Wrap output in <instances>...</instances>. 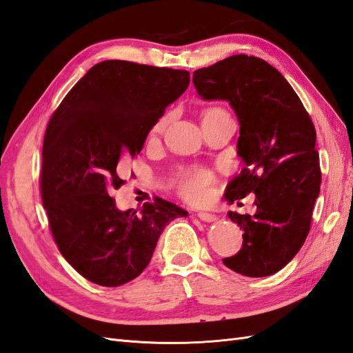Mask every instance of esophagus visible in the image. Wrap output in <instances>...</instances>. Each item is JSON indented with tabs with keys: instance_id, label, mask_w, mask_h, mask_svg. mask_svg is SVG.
Wrapping results in <instances>:
<instances>
[{
	"instance_id": "34e87169",
	"label": "esophagus",
	"mask_w": 353,
	"mask_h": 353,
	"mask_svg": "<svg viewBox=\"0 0 353 353\" xmlns=\"http://www.w3.org/2000/svg\"><path fill=\"white\" fill-rule=\"evenodd\" d=\"M197 216H199V219L203 221V222H213V221H216V215H213V213L206 212V210L199 212Z\"/></svg>"
}]
</instances>
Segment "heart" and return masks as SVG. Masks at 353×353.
Here are the masks:
<instances>
[{
	"label": "heart",
	"instance_id": "heart-1",
	"mask_svg": "<svg viewBox=\"0 0 353 353\" xmlns=\"http://www.w3.org/2000/svg\"><path fill=\"white\" fill-rule=\"evenodd\" d=\"M218 114H227L222 109L213 108L208 109L203 113V119L209 116H218ZM168 123V116L160 117L156 123L154 130L160 131L163 130ZM213 183V176L209 170L205 169H188L181 172L175 181V187L178 193L188 201H201L209 193V188Z\"/></svg>",
	"mask_w": 353,
	"mask_h": 353
}]
</instances>
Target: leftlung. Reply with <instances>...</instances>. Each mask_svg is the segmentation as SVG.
Instances as JSON below:
<instances>
[{
    "mask_svg": "<svg viewBox=\"0 0 353 353\" xmlns=\"http://www.w3.org/2000/svg\"><path fill=\"white\" fill-rule=\"evenodd\" d=\"M203 100H225L240 123L237 153L244 168L227 185L232 203L253 193L256 213L228 218L243 230L241 250L222 259L245 276L283 270L303 245L321 185L316 132L283 74L253 56H231L193 73Z\"/></svg>",
    "mask_w": 353,
    "mask_h": 353,
    "instance_id": "left-lung-1",
    "label": "left lung"
}]
</instances>
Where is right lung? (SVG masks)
Returning a JSON list of instances; mask_svg holds the SVG:
<instances>
[{
	"mask_svg": "<svg viewBox=\"0 0 353 353\" xmlns=\"http://www.w3.org/2000/svg\"><path fill=\"white\" fill-rule=\"evenodd\" d=\"M187 70L125 60L92 66L48 122L41 194L59 250L83 279L117 287L150 262L160 234L188 212L163 199L119 210L121 160L140 154L165 109L188 88Z\"/></svg>",
	"mask_w": 353,
	"mask_h": 353,
	"instance_id": "right-lung-1",
	"label": "right lung"
}]
</instances>
